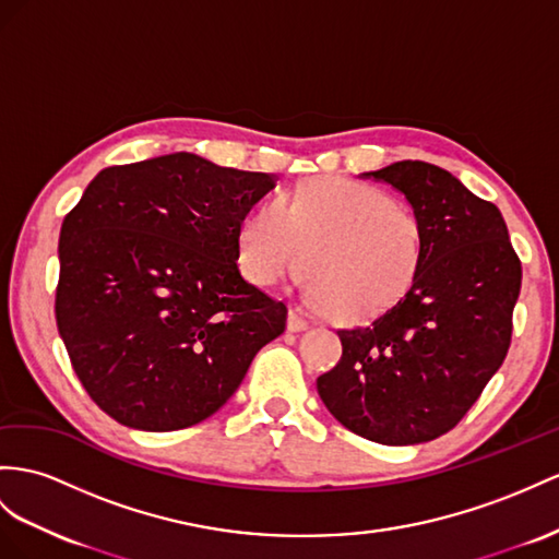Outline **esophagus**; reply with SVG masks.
<instances>
[{"instance_id":"obj_1","label":"esophagus","mask_w":559,"mask_h":559,"mask_svg":"<svg viewBox=\"0 0 559 559\" xmlns=\"http://www.w3.org/2000/svg\"><path fill=\"white\" fill-rule=\"evenodd\" d=\"M309 317L305 311H299V309H290V313H288V331L290 333H302V331H307L309 328Z\"/></svg>"}]
</instances>
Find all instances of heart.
<instances>
[{
  "label": "heart",
  "instance_id": "heart-1",
  "mask_svg": "<svg viewBox=\"0 0 559 559\" xmlns=\"http://www.w3.org/2000/svg\"><path fill=\"white\" fill-rule=\"evenodd\" d=\"M425 224L378 186L311 177L257 207L238 228L240 271L262 288L302 276L325 317L361 323L396 307L416 283Z\"/></svg>",
  "mask_w": 559,
  "mask_h": 559
}]
</instances>
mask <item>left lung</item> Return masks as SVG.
<instances>
[{
  "label": "left lung",
  "mask_w": 559,
  "mask_h": 559,
  "mask_svg": "<svg viewBox=\"0 0 559 559\" xmlns=\"http://www.w3.org/2000/svg\"><path fill=\"white\" fill-rule=\"evenodd\" d=\"M364 177L394 186L420 214L425 262L396 307L337 331L342 359L317 388L354 435L408 447L461 423L506 361L522 264L500 210L451 171L402 160Z\"/></svg>",
  "instance_id": "1"
}]
</instances>
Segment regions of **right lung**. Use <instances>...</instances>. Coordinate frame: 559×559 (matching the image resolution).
<instances>
[{
  "label": "right lung",
  "mask_w": 559,
  "mask_h": 559,
  "mask_svg": "<svg viewBox=\"0 0 559 559\" xmlns=\"http://www.w3.org/2000/svg\"><path fill=\"white\" fill-rule=\"evenodd\" d=\"M264 171L169 153L98 171L66 214L56 325L112 420L171 432L217 413L288 309L240 276L238 228Z\"/></svg>",
  "instance_id": "add662e5"
}]
</instances>
